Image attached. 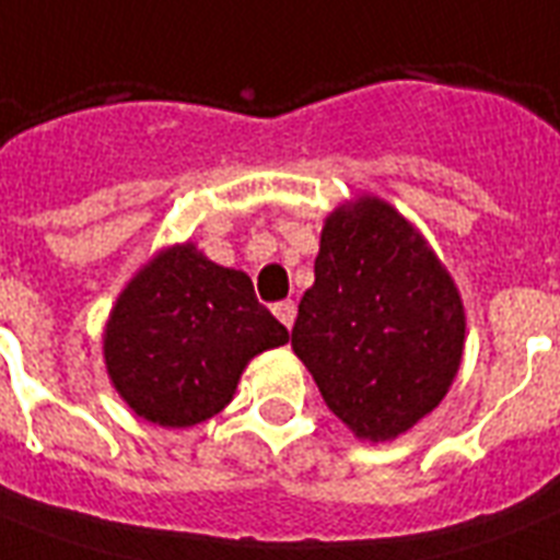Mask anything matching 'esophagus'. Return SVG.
Here are the masks:
<instances>
[{"instance_id":"obj_1","label":"esophagus","mask_w":560,"mask_h":560,"mask_svg":"<svg viewBox=\"0 0 560 560\" xmlns=\"http://www.w3.org/2000/svg\"><path fill=\"white\" fill-rule=\"evenodd\" d=\"M272 314H276V319H279L284 328H293V323H296V302H279V305H272Z\"/></svg>"}]
</instances>
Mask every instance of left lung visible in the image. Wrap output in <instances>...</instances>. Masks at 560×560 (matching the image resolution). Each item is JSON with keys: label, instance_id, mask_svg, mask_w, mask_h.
<instances>
[{"label": "left lung", "instance_id": "obj_1", "mask_svg": "<svg viewBox=\"0 0 560 560\" xmlns=\"http://www.w3.org/2000/svg\"><path fill=\"white\" fill-rule=\"evenodd\" d=\"M293 351L363 442H392L456 381L465 305L427 237L392 202L360 194L325 218Z\"/></svg>", "mask_w": 560, "mask_h": 560}]
</instances>
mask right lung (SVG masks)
I'll use <instances>...</instances> for the list:
<instances>
[{
  "mask_svg": "<svg viewBox=\"0 0 560 560\" xmlns=\"http://www.w3.org/2000/svg\"><path fill=\"white\" fill-rule=\"evenodd\" d=\"M288 342L249 276L197 244L165 246L127 281L104 325V363L136 416L160 427L209 421L235 398L246 363Z\"/></svg>",
  "mask_w": 560,
  "mask_h": 560,
  "instance_id": "right-lung-1",
  "label": "right lung"
}]
</instances>
